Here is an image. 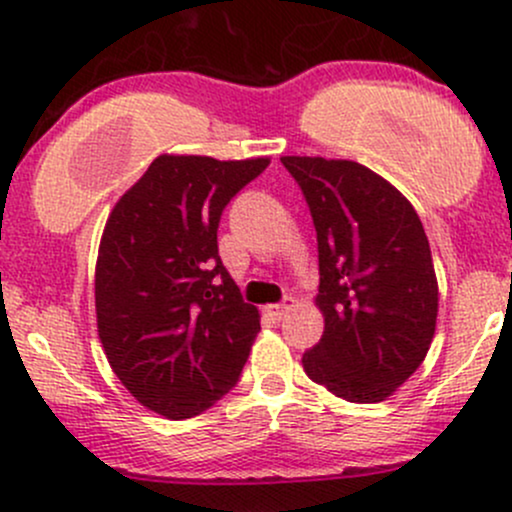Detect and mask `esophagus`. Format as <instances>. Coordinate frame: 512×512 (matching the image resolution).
<instances>
[{
    "label": "esophagus",
    "mask_w": 512,
    "mask_h": 512,
    "mask_svg": "<svg viewBox=\"0 0 512 512\" xmlns=\"http://www.w3.org/2000/svg\"><path fill=\"white\" fill-rule=\"evenodd\" d=\"M294 303H296V301L289 296V299H284L282 303H274V306H267V313H269V316H272L274 320H282V318L286 316V313H289L291 308H294Z\"/></svg>",
    "instance_id": "esophagus-1"
}]
</instances>
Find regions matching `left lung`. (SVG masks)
Instances as JSON below:
<instances>
[{"mask_svg":"<svg viewBox=\"0 0 512 512\" xmlns=\"http://www.w3.org/2000/svg\"><path fill=\"white\" fill-rule=\"evenodd\" d=\"M318 235L325 320L303 369L350 403H379L423 364L437 325V277L413 204L352 160L286 155Z\"/></svg>","mask_w":512,"mask_h":512,"instance_id":"left-lung-1","label":"left lung"}]
</instances>
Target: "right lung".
<instances>
[{"mask_svg": "<svg viewBox=\"0 0 512 512\" xmlns=\"http://www.w3.org/2000/svg\"><path fill=\"white\" fill-rule=\"evenodd\" d=\"M269 157L157 155L101 233L94 303L101 347L128 393L170 420L233 389L260 333L218 257V221Z\"/></svg>", "mask_w": 512, "mask_h": 512, "instance_id": "obj_1", "label": "right lung"}]
</instances>
